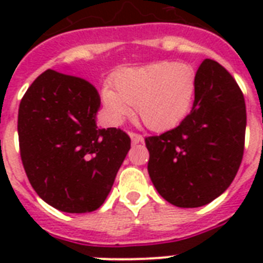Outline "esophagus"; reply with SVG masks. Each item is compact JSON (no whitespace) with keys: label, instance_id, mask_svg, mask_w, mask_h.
Returning a JSON list of instances; mask_svg holds the SVG:
<instances>
[{"label":"esophagus","instance_id":"esophagus-1","mask_svg":"<svg viewBox=\"0 0 263 263\" xmlns=\"http://www.w3.org/2000/svg\"><path fill=\"white\" fill-rule=\"evenodd\" d=\"M129 138H131L132 143H140V142H143V136L140 135V134H135V132H129Z\"/></svg>","mask_w":263,"mask_h":263}]
</instances>
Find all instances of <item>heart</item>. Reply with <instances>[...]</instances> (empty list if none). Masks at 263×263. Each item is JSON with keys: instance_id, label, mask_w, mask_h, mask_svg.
I'll use <instances>...</instances> for the list:
<instances>
[{"instance_id": "b5f03b06", "label": "heart", "mask_w": 263, "mask_h": 263, "mask_svg": "<svg viewBox=\"0 0 263 263\" xmlns=\"http://www.w3.org/2000/svg\"><path fill=\"white\" fill-rule=\"evenodd\" d=\"M111 83L113 88L106 86L101 92L111 124H123L136 106L146 127L166 131L179 125L191 109L196 75L188 64L160 61L117 72Z\"/></svg>"}]
</instances>
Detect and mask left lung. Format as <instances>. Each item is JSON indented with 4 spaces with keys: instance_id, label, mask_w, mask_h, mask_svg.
I'll use <instances>...</instances> for the list:
<instances>
[{
    "instance_id": "8db88e82",
    "label": "left lung",
    "mask_w": 263,
    "mask_h": 263,
    "mask_svg": "<svg viewBox=\"0 0 263 263\" xmlns=\"http://www.w3.org/2000/svg\"><path fill=\"white\" fill-rule=\"evenodd\" d=\"M245 97L222 65L206 59L196 71L195 99L176 128L144 139L154 187L177 208H200L235 179L245 152Z\"/></svg>"
}]
</instances>
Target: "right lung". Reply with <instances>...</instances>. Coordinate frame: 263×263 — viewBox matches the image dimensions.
I'll use <instances>...</instances> for the list:
<instances>
[{
    "mask_svg": "<svg viewBox=\"0 0 263 263\" xmlns=\"http://www.w3.org/2000/svg\"><path fill=\"white\" fill-rule=\"evenodd\" d=\"M97 88L87 80L47 69L22 98L20 157L35 192L65 213L94 212L105 202L131 148L117 128H99Z\"/></svg>",
    "mask_w": 263,
    "mask_h": 263,
    "instance_id": "1",
    "label": "right lung"
}]
</instances>
